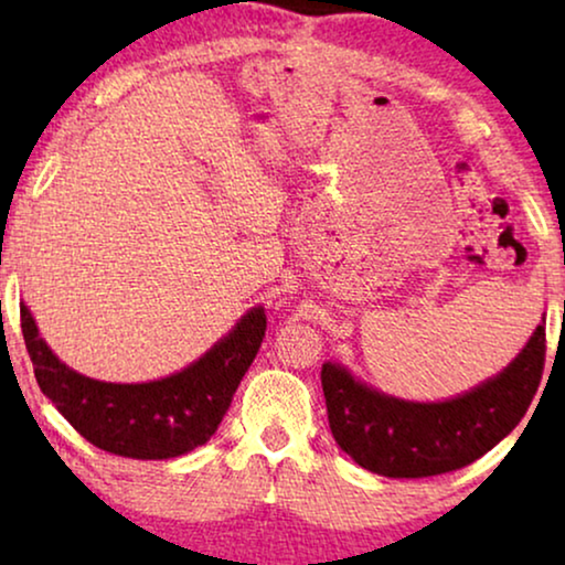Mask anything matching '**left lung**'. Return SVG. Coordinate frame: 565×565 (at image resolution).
<instances>
[{
    "mask_svg": "<svg viewBox=\"0 0 565 565\" xmlns=\"http://www.w3.org/2000/svg\"><path fill=\"white\" fill-rule=\"evenodd\" d=\"M545 365V327H537L504 373L437 404L385 396L323 362L321 385L337 445L365 470L388 478H427L466 468L499 445L535 398Z\"/></svg>",
    "mask_w": 565,
    "mask_h": 565,
    "instance_id": "obj_1",
    "label": "left lung"
}]
</instances>
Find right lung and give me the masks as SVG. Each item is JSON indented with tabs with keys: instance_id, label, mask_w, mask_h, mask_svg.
Segmentation results:
<instances>
[{
	"instance_id": "1",
	"label": "right lung",
	"mask_w": 565,
	"mask_h": 565,
	"mask_svg": "<svg viewBox=\"0 0 565 565\" xmlns=\"http://www.w3.org/2000/svg\"><path fill=\"white\" fill-rule=\"evenodd\" d=\"M20 327L41 391L64 419L99 450L136 460H167L215 435L242 377L257 358L267 329L257 306L180 373L151 383H103L66 367L38 337L28 306Z\"/></svg>"
}]
</instances>
